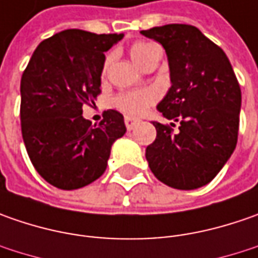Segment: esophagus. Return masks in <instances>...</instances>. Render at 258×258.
<instances>
[{"instance_id":"34e87169","label":"esophagus","mask_w":258,"mask_h":258,"mask_svg":"<svg viewBox=\"0 0 258 258\" xmlns=\"http://www.w3.org/2000/svg\"><path fill=\"white\" fill-rule=\"evenodd\" d=\"M138 123H139V120L135 119V117H131V116H126V117H124V124H126L127 131H132Z\"/></svg>"}]
</instances>
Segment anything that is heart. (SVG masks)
<instances>
[{
    "mask_svg": "<svg viewBox=\"0 0 258 258\" xmlns=\"http://www.w3.org/2000/svg\"><path fill=\"white\" fill-rule=\"evenodd\" d=\"M158 47L146 41H138L131 45L129 53L134 58L135 63L144 67L149 58L155 54ZM109 60L106 61V66ZM158 99V92L155 89H144V90H132V92H124V93L117 94L114 97V106L122 110L123 113L131 114V116H141L144 114Z\"/></svg>",
    "mask_w": 258,
    "mask_h": 258,
    "instance_id": "b5f03b06",
    "label": "heart"
}]
</instances>
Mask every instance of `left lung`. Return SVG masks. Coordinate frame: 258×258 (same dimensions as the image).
I'll use <instances>...</instances> for the list:
<instances>
[{"mask_svg":"<svg viewBox=\"0 0 258 258\" xmlns=\"http://www.w3.org/2000/svg\"><path fill=\"white\" fill-rule=\"evenodd\" d=\"M161 43L171 83L156 109L171 126L152 122L146 148L151 171L168 186L197 189L211 182L235 149L241 90L228 57L194 25L168 24L141 31Z\"/></svg>","mask_w":258,"mask_h":258,"instance_id":"left-lung-1","label":"left lung"}]
</instances>
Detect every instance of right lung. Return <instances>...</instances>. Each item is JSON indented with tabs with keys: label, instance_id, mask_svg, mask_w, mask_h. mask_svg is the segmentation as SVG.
<instances>
[{
	"label": "right lung",
	"instance_id": "right-lung-1",
	"mask_svg": "<svg viewBox=\"0 0 258 258\" xmlns=\"http://www.w3.org/2000/svg\"><path fill=\"white\" fill-rule=\"evenodd\" d=\"M123 34L64 30L41 41L21 77V132L35 171L60 189L100 178L110 149L126 132L123 116L106 110L92 124L83 106L100 94L104 53Z\"/></svg>",
	"mask_w": 258,
	"mask_h": 258
}]
</instances>
